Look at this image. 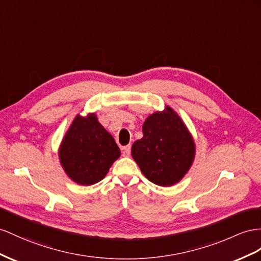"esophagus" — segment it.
Instances as JSON below:
<instances>
[{"label":"esophagus","mask_w":261,"mask_h":261,"mask_svg":"<svg viewBox=\"0 0 261 261\" xmlns=\"http://www.w3.org/2000/svg\"><path fill=\"white\" fill-rule=\"evenodd\" d=\"M131 153V146L130 145H125L122 148V155L123 156H129Z\"/></svg>","instance_id":"34e87169"}]
</instances>
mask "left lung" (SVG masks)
Here are the masks:
<instances>
[{"label": "left lung", "instance_id": "left-lung-1", "mask_svg": "<svg viewBox=\"0 0 261 261\" xmlns=\"http://www.w3.org/2000/svg\"><path fill=\"white\" fill-rule=\"evenodd\" d=\"M143 138L132 145L131 154L150 182L172 186L191 168L195 144L182 119L170 107L149 116L142 126Z\"/></svg>", "mask_w": 261, "mask_h": 261}]
</instances>
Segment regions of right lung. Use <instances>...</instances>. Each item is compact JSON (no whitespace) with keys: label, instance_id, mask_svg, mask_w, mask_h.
I'll use <instances>...</instances> for the list:
<instances>
[{"label":"right lung","instance_id":"add662e5","mask_svg":"<svg viewBox=\"0 0 261 261\" xmlns=\"http://www.w3.org/2000/svg\"><path fill=\"white\" fill-rule=\"evenodd\" d=\"M119 156L115 139L98 122L95 113L73 119L59 148L65 172L80 185L101 181Z\"/></svg>","mask_w":261,"mask_h":261}]
</instances>
